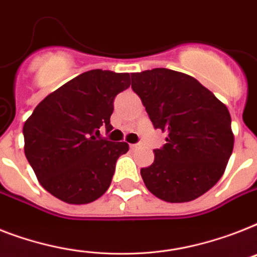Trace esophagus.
Here are the masks:
<instances>
[{
    "label": "esophagus",
    "mask_w": 257,
    "mask_h": 257,
    "mask_svg": "<svg viewBox=\"0 0 257 257\" xmlns=\"http://www.w3.org/2000/svg\"><path fill=\"white\" fill-rule=\"evenodd\" d=\"M129 147H131V149H132V150H135V149H137V148H139V145H137V144H131Z\"/></svg>",
    "instance_id": "34e87169"
}]
</instances>
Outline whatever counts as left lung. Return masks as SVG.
I'll return each mask as SVG.
<instances>
[{"label": "left lung", "instance_id": "8db88e82", "mask_svg": "<svg viewBox=\"0 0 257 257\" xmlns=\"http://www.w3.org/2000/svg\"><path fill=\"white\" fill-rule=\"evenodd\" d=\"M132 88L154 128L168 133L154 162L141 169L150 193L165 202L197 199L218 182L233 149L226 104L190 75L153 68L135 72Z\"/></svg>", "mask_w": 257, "mask_h": 257}]
</instances>
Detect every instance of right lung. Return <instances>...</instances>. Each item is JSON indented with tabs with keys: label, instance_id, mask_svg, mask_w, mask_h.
Listing matches in <instances>:
<instances>
[{
	"label": "right lung",
	"instance_id": "right-lung-1",
	"mask_svg": "<svg viewBox=\"0 0 257 257\" xmlns=\"http://www.w3.org/2000/svg\"><path fill=\"white\" fill-rule=\"evenodd\" d=\"M129 74L91 70L46 96L25 121V156L39 183L70 204L91 203L108 190L126 143L97 139Z\"/></svg>",
	"mask_w": 257,
	"mask_h": 257
}]
</instances>
